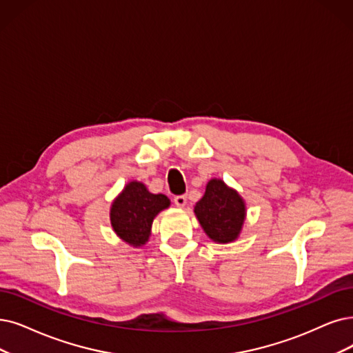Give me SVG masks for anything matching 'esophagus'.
Masks as SVG:
<instances>
[{
	"label": "esophagus",
	"mask_w": 353,
	"mask_h": 353,
	"mask_svg": "<svg viewBox=\"0 0 353 353\" xmlns=\"http://www.w3.org/2000/svg\"><path fill=\"white\" fill-rule=\"evenodd\" d=\"M174 203L176 207H184L187 204V195H175Z\"/></svg>",
	"instance_id": "1"
}]
</instances>
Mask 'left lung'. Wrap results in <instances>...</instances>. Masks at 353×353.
Segmentation results:
<instances>
[{"mask_svg": "<svg viewBox=\"0 0 353 353\" xmlns=\"http://www.w3.org/2000/svg\"><path fill=\"white\" fill-rule=\"evenodd\" d=\"M195 216L210 239L229 243L239 236L245 221V203L221 179H211L203 199L195 204Z\"/></svg>", "mask_w": 353, "mask_h": 353, "instance_id": "left-lung-1", "label": "left lung"}]
</instances>
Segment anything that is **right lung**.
I'll list each match as a JSON object with an SVG mask.
<instances>
[{"label": "right lung", "mask_w": 353, "mask_h": 353, "mask_svg": "<svg viewBox=\"0 0 353 353\" xmlns=\"http://www.w3.org/2000/svg\"><path fill=\"white\" fill-rule=\"evenodd\" d=\"M168 205L169 199L166 195L150 194L142 182L133 181L112 203L111 225L124 242L132 246L145 245L154 216Z\"/></svg>", "instance_id": "1"}]
</instances>
